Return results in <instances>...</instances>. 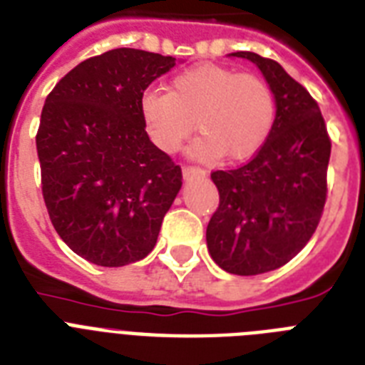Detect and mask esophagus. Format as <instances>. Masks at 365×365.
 Returning <instances> with one entry per match:
<instances>
[{
	"instance_id": "34e87169",
	"label": "esophagus",
	"mask_w": 365,
	"mask_h": 365,
	"mask_svg": "<svg viewBox=\"0 0 365 365\" xmlns=\"http://www.w3.org/2000/svg\"><path fill=\"white\" fill-rule=\"evenodd\" d=\"M182 174L185 180H192V178H204L206 176V170L198 167H183L182 168Z\"/></svg>"
}]
</instances>
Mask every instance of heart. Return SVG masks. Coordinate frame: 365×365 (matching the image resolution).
Listing matches in <instances>:
<instances>
[{
	"label": "heart",
	"instance_id": "b5f03b06",
	"mask_svg": "<svg viewBox=\"0 0 365 365\" xmlns=\"http://www.w3.org/2000/svg\"><path fill=\"white\" fill-rule=\"evenodd\" d=\"M138 114L148 138L163 153H174L192 133H202L189 155L242 161L268 140L275 121L274 91L264 80L221 65H198L173 80L170 91L146 90ZM195 125H192V121Z\"/></svg>",
	"mask_w": 365,
	"mask_h": 365
}]
</instances>
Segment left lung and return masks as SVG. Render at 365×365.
<instances>
[{"instance_id": "obj_1", "label": "left lung", "mask_w": 365, "mask_h": 365, "mask_svg": "<svg viewBox=\"0 0 365 365\" xmlns=\"http://www.w3.org/2000/svg\"><path fill=\"white\" fill-rule=\"evenodd\" d=\"M229 56L259 67L274 91L275 121L247 165L212 174L219 208L206 244L225 272L259 275L287 264L315 232L327 202L331 144L319 105L277 61L255 52Z\"/></svg>"}]
</instances>
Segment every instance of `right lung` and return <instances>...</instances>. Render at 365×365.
<instances>
[{
	"mask_svg": "<svg viewBox=\"0 0 365 365\" xmlns=\"http://www.w3.org/2000/svg\"><path fill=\"white\" fill-rule=\"evenodd\" d=\"M178 59L114 48L78 63L46 97L37 131L43 197L78 257L118 268L157 244L182 168L148 138L138 101Z\"/></svg>",
	"mask_w": 365,
	"mask_h": 365,
	"instance_id": "1",
	"label": "right lung"
}]
</instances>
